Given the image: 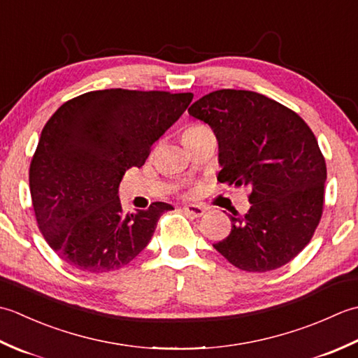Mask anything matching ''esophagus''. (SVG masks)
I'll use <instances>...</instances> for the list:
<instances>
[{
    "label": "esophagus",
    "mask_w": 358,
    "mask_h": 358,
    "mask_svg": "<svg viewBox=\"0 0 358 358\" xmlns=\"http://www.w3.org/2000/svg\"><path fill=\"white\" fill-rule=\"evenodd\" d=\"M183 210L186 212L187 215L195 217V218L201 217L204 212H206V209H204L203 206H200V204H186V206L183 208Z\"/></svg>",
    "instance_id": "1"
}]
</instances>
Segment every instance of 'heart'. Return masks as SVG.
<instances>
[{"mask_svg": "<svg viewBox=\"0 0 358 358\" xmlns=\"http://www.w3.org/2000/svg\"><path fill=\"white\" fill-rule=\"evenodd\" d=\"M203 127H206V126H201V124H196V126H191V127H187L186 131H185V134L186 132H192V131H199V129H203Z\"/></svg>", "mask_w": 358, "mask_h": 358, "instance_id": "1", "label": "heart"}]
</instances>
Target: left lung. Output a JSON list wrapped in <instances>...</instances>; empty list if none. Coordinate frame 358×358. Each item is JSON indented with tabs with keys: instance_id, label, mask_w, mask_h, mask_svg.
Returning a JSON list of instances; mask_svg holds the SVG:
<instances>
[{
	"instance_id": "left-lung-1",
	"label": "left lung",
	"mask_w": 358,
	"mask_h": 358,
	"mask_svg": "<svg viewBox=\"0 0 358 358\" xmlns=\"http://www.w3.org/2000/svg\"><path fill=\"white\" fill-rule=\"evenodd\" d=\"M187 112L217 136L220 183L250 191L248 214L229 215L231 234L214 248L241 271L285 266L322 218L326 163L315 135L294 110L250 90H215Z\"/></svg>"
}]
</instances>
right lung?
Instances as JSON below:
<instances>
[{"mask_svg": "<svg viewBox=\"0 0 358 358\" xmlns=\"http://www.w3.org/2000/svg\"><path fill=\"white\" fill-rule=\"evenodd\" d=\"M194 95L104 89L66 101L45 123L30 163L38 227L72 268L109 272L148 246L167 203L124 214L118 187Z\"/></svg>", "mask_w": 358, "mask_h": 358, "instance_id": "right-lung-1", "label": "right lung"}]
</instances>
